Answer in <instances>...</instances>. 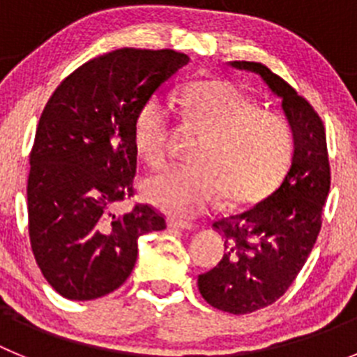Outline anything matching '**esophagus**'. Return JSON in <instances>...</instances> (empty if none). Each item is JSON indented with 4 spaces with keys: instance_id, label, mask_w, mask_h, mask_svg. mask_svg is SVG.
Returning <instances> with one entry per match:
<instances>
[{
    "instance_id": "esophagus-1",
    "label": "esophagus",
    "mask_w": 357,
    "mask_h": 357,
    "mask_svg": "<svg viewBox=\"0 0 357 357\" xmlns=\"http://www.w3.org/2000/svg\"><path fill=\"white\" fill-rule=\"evenodd\" d=\"M168 227L172 230H191L195 225L189 222H182V220H169Z\"/></svg>"
}]
</instances>
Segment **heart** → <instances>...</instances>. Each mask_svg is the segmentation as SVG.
<instances>
[{
    "label": "heart",
    "instance_id": "obj_1",
    "mask_svg": "<svg viewBox=\"0 0 357 357\" xmlns=\"http://www.w3.org/2000/svg\"><path fill=\"white\" fill-rule=\"evenodd\" d=\"M185 127L204 139L193 168H166L143 181L151 206L178 218L209 209L218 197L230 209L272 195L288 173L295 134L286 116L259 103L227 80L191 82L182 91ZM172 137V105L150 98L134 119V146L150 166L166 160Z\"/></svg>",
    "mask_w": 357,
    "mask_h": 357
}]
</instances>
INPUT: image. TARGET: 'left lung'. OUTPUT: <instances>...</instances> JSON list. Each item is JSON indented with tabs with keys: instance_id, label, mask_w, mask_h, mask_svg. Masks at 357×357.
<instances>
[{
	"instance_id": "left-lung-1",
	"label": "left lung",
	"mask_w": 357,
	"mask_h": 357,
	"mask_svg": "<svg viewBox=\"0 0 357 357\" xmlns=\"http://www.w3.org/2000/svg\"><path fill=\"white\" fill-rule=\"evenodd\" d=\"M259 73L280 96L295 134L288 175L263 202L213 225L225 238L222 261L198 275L207 304L232 314H248L273 304L296 279L321 229L331 188V166L324 121L314 107L261 62H232Z\"/></svg>"
}]
</instances>
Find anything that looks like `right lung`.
Wrapping results in <instances>:
<instances>
[{
    "mask_svg": "<svg viewBox=\"0 0 357 357\" xmlns=\"http://www.w3.org/2000/svg\"><path fill=\"white\" fill-rule=\"evenodd\" d=\"M189 56L121 48L94 56L59 84L40 114L30 151L28 234L44 279L71 301L109 295L128 279L137 239L166 229L135 195L134 119Z\"/></svg>",
    "mask_w": 357,
    "mask_h": 357,
    "instance_id": "1",
    "label": "right lung"
}]
</instances>
